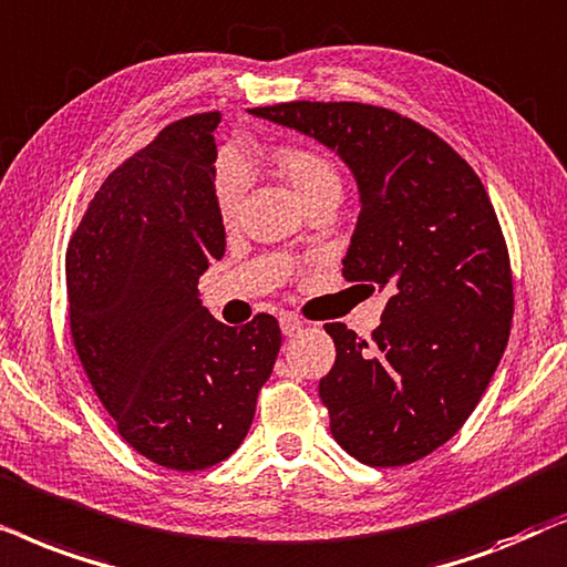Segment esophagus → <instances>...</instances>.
<instances>
[{"label":"esophagus","mask_w":567,"mask_h":567,"mask_svg":"<svg viewBox=\"0 0 567 567\" xmlns=\"http://www.w3.org/2000/svg\"><path fill=\"white\" fill-rule=\"evenodd\" d=\"M279 329H282L285 337H296L300 329H303V319L296 313H282L279 316Z\"/></svg>","instance_id":"1"}]
</instances>
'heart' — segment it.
Segmentation results:
<instances>
[{"label":"heart","instance_id":"obj_1","mask_svg":"<svg viewBox=\"0 0 567 567\" xmlns=\"http://www.w3.org/2000/svg\"><path fill=\"white\" fill-rule=\"evenodd\" d=\"M271 168L292 186L303 205L342 199V173L327 153L306 145H282L271 153ZM248 188V171L236 157H223L215 173V205L225 225L236 223Z\"/></svg>","mask_w":567,"mask_h":567}]
</instances>
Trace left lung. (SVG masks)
I'll return each instance as SVG.
<instances>
[{
  "instance_id": "1",
  "label": "left lung",
  "mask_w": 567,
  "mask_h": 567,
  "mask_svg": "<svg viewBox=\"0 0 567 567\" xmlns=\"http://www.w3.org/2000/svg\"><path fill=\"white\" fill-rule=\"evenodd\" d=\"M251 113L350 165L360 215L342 275L391 292L371 339L327 323L337 360L319 394L331 435L368 466L433 454L470 420L511 334L508 246L485 186L446 140L383 105L292 101Z\"/></svg>"
}]
</instances>
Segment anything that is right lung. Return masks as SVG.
<instances>
[{
	"label": "right lung",
	"instance_id": "obj_1",
	"mask_svg": "<svg viewBox=\"0 0 567 567\" xmlns=\"http://www.w3.org/2000/svg\"><path fill=\"white\" fill-rule=\"evenodd\" d=\"M194 113L97 188L66 246L74 350L118 435L157 466L209 470L240 446L282 331L259 313L215 321L199 277L225 254L215 205V130Z\"/></svg>",
	"mask_w": 567,
	"mask_h": 567
}]
</instances>
